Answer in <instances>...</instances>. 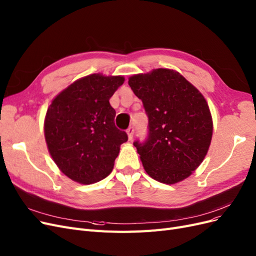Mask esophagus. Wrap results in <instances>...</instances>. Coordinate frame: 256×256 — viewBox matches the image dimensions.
<instances>
[{
    "label": "esophagus",
    "instance_id": "34e87169",
    "mask_svg": "<svg viewBox=\"0 0 256 256\" xmlns=\"http://www.w3.org/2000/svg\"><path fill=\"white\" fill-rule=\"evenodd\" d=\"M126 133H128V140H130V141L133 140V136H134V128H133V126H130V128H128V130H126Z\"/></svg>",
    "mask_w": 256,
    "mask_h": 256
}]
</instances>
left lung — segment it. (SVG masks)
Listing matches in <instances>:
<instances>
[{
	"mask_svg": "<svg viewBox=\"0 0 256 256\" xmlns=\"http://www.w3.org/2000/svg\"><path fill=\"white\" fill-rule=\"evenodd\" d=\"M144 103L148 136L134 146L148 176L174 184L190 176L209 150L213 120L208 102L178 72L157 68L128 78Z\"/></svg>",
	"mask_w": 256,
	"mask_h": 256,
	"instance_id": "8db88e82",
	"label": "left lung"
}]
</instances>
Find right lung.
<instances>
[{
  "instance_id": "obj_1",
  "label": "right lung",
  "mask_w": 256,
  "mask_h": 256,
  "mask_svg": "<svg viewBox=\"0 0 256 256\" xmlns=\"http://www.w3.org/2000/svg\"><path fill=\"white\" fill-rule=\"evenodd\" d=\"M124 82L122 76L92 74L56 94L47 108L44 135L48 152L72 180L92 184L112 171L126 132L115 126L110 99Z\"/></svg>"
}]
</instances>
